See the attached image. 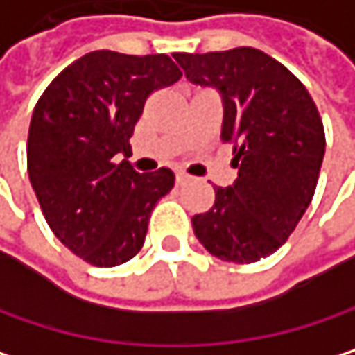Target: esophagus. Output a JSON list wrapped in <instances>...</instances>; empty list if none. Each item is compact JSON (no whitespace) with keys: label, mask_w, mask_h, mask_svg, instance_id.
Segmentation results:
<instances>
[{"label":"esophagus","mask_w":355,"mask_h":355,"mask_svg":"<svg viewBox=\"0 0 355 355\" xmlns=\"http://www.w3.org/2000/svg\"><path fill=\"white\" fill-rule=\"evenodd\" d=\"M191 181V176L189 174H185V172H176V183L179 185H185V183H189Z\"/></svg>","instance_id":"1"}]
</instances>
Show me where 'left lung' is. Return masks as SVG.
I'll return each mask as SVG.
<instances>
[{
    "instance_id": "1",
    "label": "left lung",
    "mask_w": 355,
    "mask_h": 355,
    "mask_svg": "<svg viewBox=\"0 0 355 355\" xmlns=\"http://www.w3.org/2000/svg\"><path fill=\"white\" fill-rule=\"evenodd\" d=\"M189 83L220 93V139L233 143L237 181L191 218L216 258L252 264L275 254L308 210L324 157V126L302 80L254 47L174 53Z\"/></svg>"
}]
</instances>
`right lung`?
<instances>
[{
    "label": "right lung",
    "mask_w": 355,
    "mask_h": 355,
    "mask_svg": "<svg viewBox=\"0 0 355 355\" xmlns=\"http://www.w3.org/2000/svg\"><path fill=\"white\" fill-rule=\"evenodd\" d=\"M183 74L166 53L91 51L39 97L26 143L28 179L53 235L93 266H118L143 248L174 172H137L120 155L155 89Z\"/></svg>",
    "instance_id": "1"
}]
</instances>
